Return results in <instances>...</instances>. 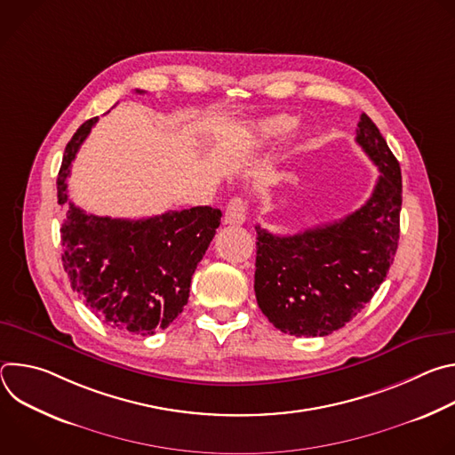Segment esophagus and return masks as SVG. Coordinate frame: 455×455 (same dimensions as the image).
<instances>
[{
    "instance_id": "34e87169",
    "label": "esophagus",
    "mask_w": 455,
    "mask_h": 455,
    "mask_svg": "<svg viewBox=\"0 0 455 455\" xmlns=\"http://www.w3.org/2000/svg\"><path fill=\"white\" fill-rule=\"evenodd\" d=\"M246 220V205L241 198H232L227 205L223 223L225 225H243Z\"/></svg>"
}]
</instances>
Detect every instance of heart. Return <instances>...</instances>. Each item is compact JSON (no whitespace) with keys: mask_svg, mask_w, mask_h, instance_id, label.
I'll list each match as a JSON object with an SVG mask.
<instances>
[{"mask_svg":"<svg viewBox=\"0 0 455 455\" xmlns=\"http://www.w3.org/2000/svg\"><path fill=\"white\" fill-rule=\"evenodd\" d=\"M295 118L290 115H275V116H268L253 124L251 127V137L250 142L253 146H263L274 140L283 139L284 135H288L291 129L295 127Z\"/></svg>","mask_w":455,"mask_h":455,"instance_id":"heart-1","label":"heart"}]
</instances>
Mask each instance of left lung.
<instances>
[{
  "label": "left lung",
  "instance_id": "obj_1",
  "mask_svg": "<svg viewBox=\"0 0 455 455\" xmlns=\"http://www.w3.org/2000/svg\"><path fill=\"white\" fill-rule=\"evenodd\" d=\"M356 142L378 165L371 198L353 214L293 235L257 230L255 299L277 330L326 337L372 299L398 250L402 171L376 124L363 113Z\"/></svg>",
  "mask_w": 455,
  "mask_h": 455
}]
</instances>
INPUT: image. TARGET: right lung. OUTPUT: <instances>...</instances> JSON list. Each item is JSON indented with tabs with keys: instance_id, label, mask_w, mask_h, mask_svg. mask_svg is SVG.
I'll return each instance as SVG.
<instances>
[{
	"instance_id": "obj_1",
	"label": "right lung",
	"mask_w": 455,
	"mask_h": 455,
	"mask_svg": "<svg viewBox=\"0 0 455 455\" xmlns=\"http://www.w3.org/2000/svg\"><path fill=\"white\" fill-rule=\"evenodd\" d=\"M95 122L97 116L77 129L57 176V200L64 207L62 267L74 291L108 326L155 335L183 311L192 274L220 227L221 211L192 207L146 220H113L74 205L67 178Z\"/></svg>"
}]
</instances>
